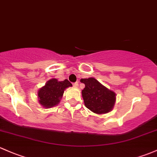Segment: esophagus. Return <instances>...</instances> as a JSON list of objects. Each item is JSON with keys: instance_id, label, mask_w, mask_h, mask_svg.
Segmentation results:
<instances>
[{"instance_id": "obj_1", "label": "esophagus", "mask_w": 157, "mask_h": 157, "mask_svg": "<svg viewBox=\"0 0 157 157\" xmlns=\"http://www.w3.org/2000/svg\"><path fill=\"white\" fill-rule=\"evenodd\" d=\"M73 86L74 87H77L78 86V82H75V83H73Z\"/></svg>"}]
</instances>
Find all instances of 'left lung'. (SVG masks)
Instances as JSON below:
<instances>
[{
    "label": "left lung",
    "instance_id": "left-lung-1",
    "mask_svg": "<svg viewBox=\"0 0 157 157\" xmlns=\"http://www.w3.org/2000/svg\"><path fill=\"white\" fill-rule=\"evenodd\" d=\"M85 85L82 97L86 107L97 114H105L112 109L115 102V94L101 85L94 78H82Z\"/></svg>",
    "mask_w": 157,
    "mask_h": 157
}]
</instances>
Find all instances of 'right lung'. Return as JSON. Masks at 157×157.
I'll list each match as a JSON object with an SVG mask.
<instances>
[{
    "label": "right lung",
    "mask_w": 157,
    "mask_h": 157,
    "mask_svg": "<svg viewBox=\"0 0 157 157\" xmlns=\"http://www.w3.org/2000/svg\"><path fill=\"white\" fill-rule=\"evenodd\" d=\"M72 86L67 79L58 82L57 79L52 78L48 81L44 87L38 91L39 102L45 108H51L56 105L60 102L65 88Z\"/></svg>",
    "instance_id": "add662e5"
}]
</instances>
